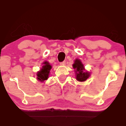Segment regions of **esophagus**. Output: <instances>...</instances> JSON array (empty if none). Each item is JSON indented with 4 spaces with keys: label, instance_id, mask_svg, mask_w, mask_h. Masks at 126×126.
I'll return each mask as SVG.
<instances>
[{
    "label": "esophagus",
    "instance_id": "34e87169",
    "mask_svg": "<svg viewBox=\"0 0 126 126\" xmlns=\"http://www.w3.org/2000/svg\"><path fill=\"white\" fill-rule=\"evenodd\" d=\"M60 64H61V65H63V66H64V65L66 64V61H63V62H61V63H60Z\"/></svg>",
    "mask_w": 126,
    "mask_h": 126
}]
</instances>
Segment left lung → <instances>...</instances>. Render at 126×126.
<instances>
[{
	"mask_svg": "<svg viewBox=\"0 0 126 126\" xmlns=\"http://www.w3.org/2000/svg\"><path fill=\"white\" fill-rule=\"evenodd\" d=\"M73 67L75 69L76 78L78 81H85L90 76V73L85 71L83 64L79 59H76L75 60L74 64H73Z\"/></svg>",
	"mask_w": 126,
	"mask_h": 126,
	"instance_id": "obj_1",
	"label": "left lung"
}]
</instances>
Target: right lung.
<instances>
[{"label":"right lung","instance_id":"1","mask_svg":"<svg viewBox=\"0 0 126 126\" xmlns=\"http://www.w3.org/2000/svg\"><path fill=\"white\" fill-rule=\"evenodd\" d=\"M43 64L44 65L43 66L41 70L37 73V79L40 82H44V80L48 79L50 71L52 67L48 62H44L43 63Z\"/></svg>","mask_w":126,"mask_h":126}]
</instances>
